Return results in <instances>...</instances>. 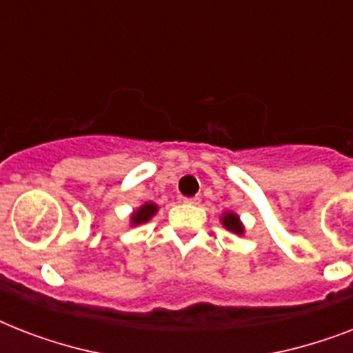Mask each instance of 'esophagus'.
Here are the masks:
<instances>
[{
	"instance_id": "1",
	"label": "esophagus",
	"mask_w": 353,
	"mask_h": 353,
	"mask_svg": "<svg viewBox=\"0 0 353 353\" xmlns=\"http://www.w3.org/2000/svg\"><path fill=\"white\" fill-rule=\"evenodd\" d=\"M183 201H185V203H187V205H198L199 203V198H185V199H183Z\"/></svg>"
}]
</instances>
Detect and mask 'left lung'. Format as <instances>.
<instances>
[{"label":"left lung","mask_w":353,"mask_h":353,"mask_svg":"<svg viewBox=\"0 0 353 353\" xmlns=\"http://www.w3.org/2000/svg\"><path fill=\"white\" fill-rule=\"evenodd\" d=\"M221 225L225 227L227 231L234 232V234L241 236L243 232H245V227H243V223H241L240 216L236 214V212H223L220 218Z\"/></svg>","instance_id":"left-lung-1"}]
</instances>
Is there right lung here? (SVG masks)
Masks as SVG:
<instances>
[{"instance_id":"1","label":"right lung","mask_w":353,"mask_h":353,"mask_svg":"<svg viewBox=\"0 0 353 353\" xmlns=\"http://www.w3.org/2000/svg\"><path fill=\"white\" fill-rule=\"evenodd\" d=\"M159 210V207L152 201L141 205L137 210H133L132 216H130V225H141V223H146L155 216V212Z\"/></svg>"}]
</instances>
